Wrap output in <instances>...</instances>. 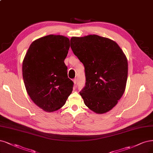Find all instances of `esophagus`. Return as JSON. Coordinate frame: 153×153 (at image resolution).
Here are the masks:
<instances>
[{"mask_svg": "<svg viewBox=\"0 0 153 153\" xmlns=\"http://www.w3.org/2000/svg\"><path fill=\"white\" fill-rule=\"evenodd\" d=\"M73 83H74V84H75V85L76 86V83H77L76 78H74V79H73Z\"/></svg>", "mask_w": 153, "mask_h": 153, "instance_id": "obj_1", "label": "esophagus"}]
</instances>
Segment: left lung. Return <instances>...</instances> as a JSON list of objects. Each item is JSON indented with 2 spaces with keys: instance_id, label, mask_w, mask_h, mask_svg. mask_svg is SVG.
Segmentation results:
<instances>
[{
  "instance_id": "obj_1",
  "label": "left lung",
  "mask_w": 153,
  "mask_h": 153,
  "mask_svg": "<svg viewBox=\"0 0 153 153\" xmlns=\"http://www.w3.org/2000/svg\"><path fill=\"white\" fill-rule=\"evenodd\" d=\"M71 48L85 67V86L80 92L94 113H106L118 104L126 88L127 57L114 41L97 35L73 36Z\"/></svg>"
}]
</instances>
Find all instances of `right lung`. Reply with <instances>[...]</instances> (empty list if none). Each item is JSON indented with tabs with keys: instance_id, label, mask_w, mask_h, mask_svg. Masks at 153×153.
Masks as SVG:
<instances>
[{
	"instance_id": "obj_1",
	"label": "right lung",
	"mask_w": 153,
	"mask_h": 153,
	"mask_svg": "<svg viewBox=\"0 0 153 153\" xmlns=\"http://www.w3.org/2000/svg\"><path fill=\"white\" fill-rule=\"evenodd\" d=\"M70 39L49 35L33 41L26 53L22 71L26 92L33 102L46 112L61 108L73 91L64 61Z\"/></svg>"
}]
</instances>
